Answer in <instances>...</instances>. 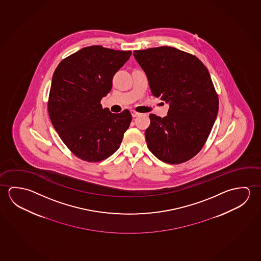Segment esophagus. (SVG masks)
<instances>
[{"label":"esophagus","instance_id":"1","mask_svg":"<svg viewBox=\"0 0 261 261\" xmlns=\"http://www.w3.org/2000/svg\"><path fill=\"white\" fill-rule=\"evenodd\" d=\"M131 115H132L133 117H137V116H139L140 114H139L138 112L135 111V110H131Z\"/></svg>","mask_w":261,"mask_h":261}]
</instances>
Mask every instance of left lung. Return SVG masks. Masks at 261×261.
Instances as JSON below:
<instances>
[{
	"label": "left lung",
	"instance_id": "1",
	"mask_svg": "<svg viewBox=\"0 0 261 261\" xmlns=\"http://www.w3.org/2000/svg\"><path fill=\"white\" fill-rule=\"evenodd\" d=\"M155 97L169 103L167 116L150 114L147 147L167 164L194 158L205 145L218 112L208 70L197 57L170 46L134 51Z\"/></svg>",
	"mask_w": 261,
	"mask_h": 261
}]
</instances>
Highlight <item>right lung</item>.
<instances>
[{
  "label": "right lung",
  "mask_w": 261,
  "mask_h": 261,
  "mask_svg": "<svg viewBox=\"0 0 261 261\" xmlns=\"http://www.w3.org/2000/svg\"><path fill=\"white\" fill-rule=\"evenodd\" d=\"M101 45L85 47L58 64L51 79L48 113L62 141L77 158L99 162L118 149L132 116L113 114L101 99L131 56Z\"/></svg>",
  "instance_id": "obj_1"
}]
</instances>
